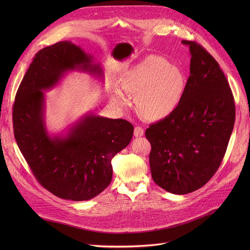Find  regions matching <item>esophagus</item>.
I'll return each mask as SVG.
<instances>
[{
	"label": "esophagus",
	"instance_id": "1",
	"mask_svg": "<svg viewBox=\"0 0 250 250\" xmlns=\"http://www.w3.org/2000/svg\"><path fill=\"white\" fill-rule=\"evenodd\" d=\"M144 133H145V130H144L143 127H141V126H136L135 127V130H134L135 137H142L144 135Z\"/></svg>",
	"mask_w": 250,
	"mask_h": 250
}]
</instances>
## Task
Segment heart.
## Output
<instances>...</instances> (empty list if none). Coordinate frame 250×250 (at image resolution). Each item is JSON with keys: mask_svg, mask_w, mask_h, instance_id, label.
<instances>
[{"mask_svg": "<svg viewBox=\"0 0 250 250\" xmlns=\"http://www.w3.org/2000/svg\"><path fill=\"white\" fill-rule=\"evenodd\" d=\"M123 90L138 95L137 107L150 121H158L172 113L185 91V77L163 58L150 57L127 71L121 80ZM121 89L114 88L113 101L122 106L128 98Z\"/></svg>", "mask_w": 250, "mask_h": 250, "instance_id": "1", "label": "heart"}]
</instances>
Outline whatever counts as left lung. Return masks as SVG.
<instances>
[{"label":"left lung","mask_w":250,"mask_h":250,"mask_svg":"<svg viewBox=\"0 0 250 250\" xmlns=\"http://www.w3.org/2000/svg\"><path fill=\"white\" fill-rule=\"evenodd\" d=\"M190 75L177 107L146 129L151 174L157 186L186 194L213 177L227 150L235 123V103L217 61L195 42Z\"/></svg>","instance_id":"8db88e82"}]
</instances>
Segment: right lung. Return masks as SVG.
<instances>
[{
	"label": "right lung",
	"instance_id": "1",
	"mask_svg": "<svg viewBox=\"0 0 250 250\" xmlns=\"http://www.w3.org/2000/svg\"><path fill=\"white\" fill-rule=\"evenodd\" d=\"M81 70L102 75L92 57L71 42L39 50L26 72L13 105L17 145L41 185L61 199L88 201L106 188L111 160L132 140L134 126L125 120L87 114L65 136L51 138L44 123V93L63 74Z\"/></svg>",
	"mask_w": 250,
	"mask_h": 250
}]
</instances>
